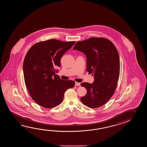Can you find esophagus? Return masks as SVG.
I'll return each instance as SVG.
<instances>
[{"label":"esophagus","mask_w":147,"mask_h":147,"mask_svg":"<svg viewBox=\"0 0 147 147\" xmlns=\"http://www.w3.org/2000/svg\"><path fill=\"white\" fill-rule=\"evenodd\" d=\"M75 86H80V83L76 82H75Z\"/></svg>","instance_id":"1"}]
</instances>
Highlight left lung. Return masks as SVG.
I'll use <instances>...</instances> for the list:
<instances>
[{
  "label": "left lung",
  "instance_id": "8db88e82",
  "mask_svg": "<svg viewBox=\"0 0 147 147\" xmlns=\"http://www.w3.org/2000/svg\"><path fill=\"white\" fill-rule=\"evenodd\" d=\"M87 57V71L94 76L92 84L83 82L81 86L87 92L81 102L91 108H97L106 103L115 92L120 75L119 53L109 39L92 37L76 42L74 48Z\"/></svg>",
  "mask_w": 147,
  "mask_h": 147
}]
</instances>
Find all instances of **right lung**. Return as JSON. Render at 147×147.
I'll use <instances>...</instances> for the list:
<instances>
[{
    "instance_id": "obj_1",
    "label": "right lung",
    "mask_w": 147,
    "mask_h": 147,
    "mask_svg": "<svg viewBox=\"0 0 147 147\" xmlns=\"http://www.w3.org/2000/svg\"><path fill=\"white\" fill-rule=\"evenodd\" d=\"M75 41L57 39L38 42L26 53L23 63L25 84L31 98L46 108H52L63 101L64 94L74 87L72 80L60 79L56 68L63 54Z\"/></svg>"
}]
</instances>
